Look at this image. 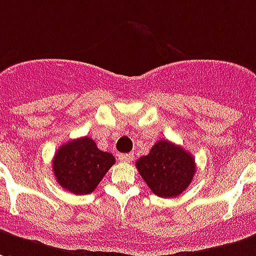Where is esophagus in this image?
<instances>
[{"label":"esophagus","mask_w":256,"mask_h":256,"mask_svg":"<svg viewBox=\"0 0 256 256\" xmlns=\"http://www.w3.org/2000/svg\"><path fill=\"white\" fill-rule=\"evenodd\" d=\"M134 158L133 153H122V154H119V160L123 162H132Z\"/></svg>","instance_id":"obj_1"}]
</instances>
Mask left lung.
Instances as JSON below:
<instances>
[{
	"label": "left lung",
	"instance_id": "left-lung-1",
	"mask_svg": "<svg viewBox=\"0 0 256 256\" xmlns=\"http://www.w3.org/2000/svg\"><path fill=\"white\" fill-rule=\"evenodd\" d=\"M136 166L148 187L162 198L180 196L196 174V158L190 152L166 140L157 141Z\"/></svg>",
	"mask_w": 256,
	"mask_h": 256
}]
</instances>
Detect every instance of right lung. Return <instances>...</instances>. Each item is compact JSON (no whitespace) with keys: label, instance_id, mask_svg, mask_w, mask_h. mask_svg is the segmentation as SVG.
<instances>
[{"label":"right lung","instance_id":"add662e5","mask_svg":"<svg viewBox=\"0 0 256 256\" xmlns=\"http://www.w3.org/2000/svg\"><path fill=\"white\" fill-rule=\"evenodd\" d=\"M114 162L112 154L100 150L92 138L81 137L64 144L56 150L52 171L62 188L84 196L98 187Z\"/></svg>","mask_w":256,"mask_h":256}]
</instances>
